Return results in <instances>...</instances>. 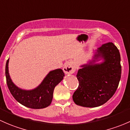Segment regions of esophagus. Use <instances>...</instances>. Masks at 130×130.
I'll return each instance as SVG.
<instances>
[{
	"instance_id": "obj_1",
	"label": "esophagus",
	"mask_w": 130,
	"mask_h": 130,
	"mask_svg": "<svg viewBox=\"0 0 130 130\" xmlns=\"http://www.w3.org/2000/svg\"><path fill=\"white\" fill-rule=\"evenodd\" d=\"M63 71L66 74H73L74 73L76 69H75L74 66L73 64V63L70 62H68L65 64L63 68Z\"/></svg>"
}]
</instances>
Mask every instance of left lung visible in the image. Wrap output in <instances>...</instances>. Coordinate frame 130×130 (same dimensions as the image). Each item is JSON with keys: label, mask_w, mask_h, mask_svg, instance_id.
<instances>
[{"label": "left lung", "mask_w": 130, "mask_h": 130, "mask_svg": "<svg viewBox=\"0 0 130 130\" xmlns=\"http://www.w3.org/2000/svg\"><path fill=\"white\" fill-rule=\"evenodd\" d=\"M97 56L105 59L101 64L85 65L79 69L78 88L73 95L76 105L93 108L106 103L114 95L121 74V57L114 44L108 42L100 47Z\"/></svg>", "instance_id": "1"}]
</instances>
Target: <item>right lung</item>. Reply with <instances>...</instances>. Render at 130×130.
I'll return each mask as SVG.
<instances>
[{
    "label": "right lung",
    "mask_w": 130,
    "mask_h": 130,
    "mask_svg": "<svg viewBox=\"0 0 130 130\" xmlns=\"http://www.w3.org/2000/svg\"><path fill=\"white\" fill-rule=\"evenodd\" d=\"M9 59L5 66L7 85L13 97L22 105L33 109H41L49 106L53 100L54 88L64 76L62 69L51 71L37 88L30 91L19 89L12 82L8 70Z\"/></svg>",
    "instance_id": "obj_1"
}]
</instances>
